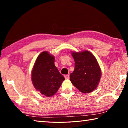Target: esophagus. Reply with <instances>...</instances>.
<instances>
[{"instance_id":"1","label":"esophagus","mask_w":128,"mask_h":128,"mask_svg":"<svg viewBox=\"0 0 128 128\" xmlns=\"http://www.w3.org/2000/svg\"><path fill=\"white\" fill-rule=\"evenodd\" d=\"M64 78L66 80H68L69 78V75L67 74V75H64Z\"/></svg>"}]
</instances>
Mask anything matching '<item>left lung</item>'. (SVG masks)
Listing matches in <instances>:
<instances>
[{"label": "left lung", "instance_id": "left-lung-1", "mask_svg": "<svg viewBox=\"0 0 128 128\" xmlns=\"http://www.w3.org/2000/svg\"><path fill=\"white\" fill-rule=\"evenodd\" d=\"M74 70L70 74L72 84L80 92L89 93L96 89L102 76V71L94 55L87 50L72 51Z\"/></svg>", "mask_w": 128, "mask_h": 128}]
</instances>
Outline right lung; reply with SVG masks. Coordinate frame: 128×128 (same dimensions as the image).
Instances as JSON below:
<instances>
[{"label":"right lung","instance_id":"right-lung-1","mask_svg":"<svg viewBox=\"0 0 128 128\" xmlns=\"http://www.w3.org/2000/svg\"><path fill=\"white\" fill-rule=\"evenodd\" d=\"M55 57L43 51L36 58L32 70V81L36 89L47 97L56 94L64 77L55 66Z\"/></svg>","mask_w":128,"mask_h":128}]
</instances>
